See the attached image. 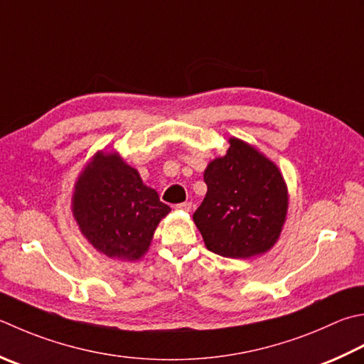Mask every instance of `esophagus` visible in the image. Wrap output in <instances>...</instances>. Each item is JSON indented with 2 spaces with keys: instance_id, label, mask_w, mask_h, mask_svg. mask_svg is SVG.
Wrapping results in <instances>:
<instances>
[{
  "instance_id": "1",
  "label": "esophagus",
  "mask_w": 364,
  "mask_h": 364,
  "mask_svg": "<svg viewBox=\"0 0 364 364\" xmlns=\"http://www.w3.org/2000/svg\"><path fill=\"white\" fill-rule=\"evenodd\" d=\"M178 210H183V211H191L192 210V203L191 202H184V203H180L176 205Z\"/></svg>"
}]
</instances>
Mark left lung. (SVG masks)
<instances>
[{
	"mask_svg": "<svg viewBox=\"0 0 364 364\" xmlns=\"http://www.w3.org/2000/svg\"><path fill=\"white\" fill-rule=\"evenodd\" d=\"M203 173L206 196L194 213L208 251L249 259L269 251L286 223L289 196L276 164L240 139Z\"/></svg>",
	"mask_w": 364,
	"mask_h": 364,
	"instance_id": "8db88e82",
	"label": "left lung"
}]
</instances>
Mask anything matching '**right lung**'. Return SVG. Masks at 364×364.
<instances>
[{
    "mask_svg": "<svg viewBox=\"0 0 364 364\" xmlns=\"http://www.w3.org/2000/svg\"><path fill=\"white\" fill-rule=\"evenodd\" d=\"M73 213L83 237L110 259L139 260L170 206L118 153L97 151L77 178Z\"/></svg>",
    "mask_w": 364,
    "mask_h": 364,
    "instance_id": "add662e5",
    "label": "right lung"
}]
</instances>
